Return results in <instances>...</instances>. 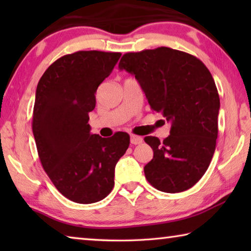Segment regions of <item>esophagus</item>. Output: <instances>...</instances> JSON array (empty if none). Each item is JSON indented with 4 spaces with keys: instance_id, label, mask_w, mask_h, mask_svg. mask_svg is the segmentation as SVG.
I'll return each mask as SVG.
<instances>
[{
    "instance_id": "34e87169",
    "label": "esophagus",
    "mask_w": 251,
    "mask_h": 251,
    "mask_svg": "<svg viewBox=\"0 0 251 251\" xmlns=\"http://www.w3.org/2000/svg\"><path fill=\"white\" fill-rule=\"evenodd\" d=\"M130 143L133 145H139V144L143 143V138L141 136H136V135H131L130 136Z\"/></svg>"
}]
</instances>
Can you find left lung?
Masks as SVG:
<instances>
[{"label":"left lung","instance_id":"8db88e82","mask_svg":"<svg viewBox=\"0 0 251 251\" xmlns=\"http://www.w3.org/2000/svg\"><path fill=\"white\" fill-rule=\"evenodd\" d=\"M120 70L138 80L151 108L172 124L163 142L144 139L154 157L144 167L146 179L165 193H180L196 184L209 167L218 136L220 100L205 64L169 48L123 55Z\"/></svg>","mask_w":251,"mask_h":251}]
</instances>
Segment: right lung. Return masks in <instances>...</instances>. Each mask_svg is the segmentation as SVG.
Listing matches in <instances>:
<instances>
[{"label": "right lung", "instance_id": "1", "mask_svg": "<svg viewBox=\"0 0 251 251\" xmlns=\"http://www.w3.org/2000/svg\"><path fill=\"white\" fill-rule=\"evenodd\" d=\"M121 55L100 50L64 55L37 84L32 123L37 152L54 186L72 201L93 203L107 196L117 161L129 146L127 133L101 138L88 124L97 87Z\"/></svg>", "mask_w": 251, "mask_h": 251}]
</instances>
